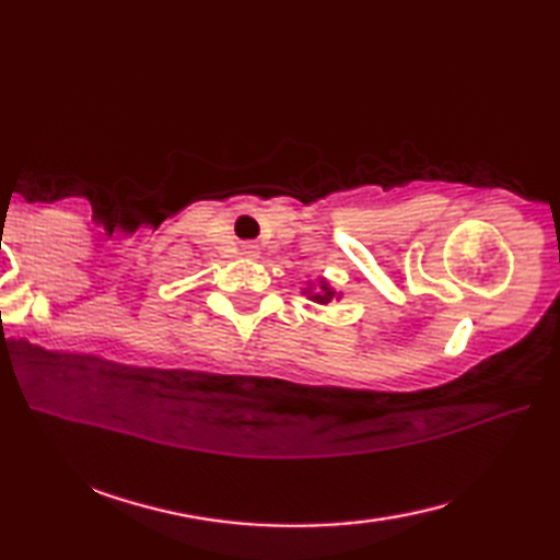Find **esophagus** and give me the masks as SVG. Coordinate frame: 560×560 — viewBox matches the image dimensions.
<instances>
[{
    "mask_svg": "<svg viewBox=\"0 0 560 560\" xmlns=\"http://www.w3.org/2000/svg\"><path fill=\"white\" fill-rule=\"evenodd\" d=\"M243 249H245V255H247V257H257V253H259L257 245H253V243H247Z\"/></svg>",
    "mask_w": 560,
    "mask_h": 560,
    "instance_id": "1",
    "label": "esophagus"
}]
</instances>
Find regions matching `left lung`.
Segmentation results:
<instances>
[{"label":"left lung","mask_w":560,"mask_h":560,"mask_svg":"<svg viewBox=\"0 0 560 560\" xmlns=\"http://www.w3.org/2000/svg\"><path fill=\"white\" fill-rule=\"evenodd\" d=\"M303 293L307 295V299L319 303V305H329L331 301H339L341 299V293H337L335 289H331L327 279H319L317 287H315V283H311V287L303 289Z\"/></svg>","instance_id":"left-lung-1"}]
</instances>
